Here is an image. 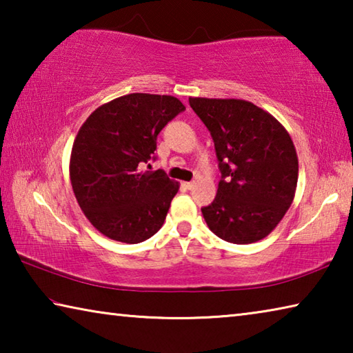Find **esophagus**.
<instances>
[{
  "label": "esophagus",
  "instance_id": "obj_1",
  "mask_svg": "<svg viewBox=\"0 0 353 353\" xmlns=\"http://www.w3.org/2000/svg\"><path fill=\"white\" fill-rule=\"evenodd\" d=\"M183 187L187 188V190H191L194 187V182H183Z\"/></svg>",
  "mask_w": 353,
  "mask_h": 353
}]
</instances>
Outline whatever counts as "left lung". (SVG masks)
<instances>
[{
  "label": "left lung",
  "instance_id": "8db88e82",
  "mask_svg": "<svg viewBox=\"0 0 353 353\" xmlns=\"http://www.w3.org/2000/svg\"><path fill=\"white\" fill-rule=\"evenodd\" d=\"M188 101L210 130L223 177L216 198L202 208L208 229L234 244L263 240L296 194L299 160L288 130L249 101Z\"/></svg>",
  "mask_w": 353,
  "mask_h": 353
}]
</instances>
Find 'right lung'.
<instances>
[{
    "instance_id": "obj_1",
    "label": "right lung",
    "mask_w": 353,
    "mask_h": 353,
    "mask_svg": "<svg viewBox=\"0 0 353 353\" xmlns=\"http://www.w3.org/2000/svg\"><path fill=\"white\" fill-rule=\"evenodd\" d=\"M185 110L170 94L130 93L99 105L77 132L70 181L77 204L110 240L137 244L163 225L179 182L163 171H141L157 135Z\"/></svg>"
}]
</instances>
